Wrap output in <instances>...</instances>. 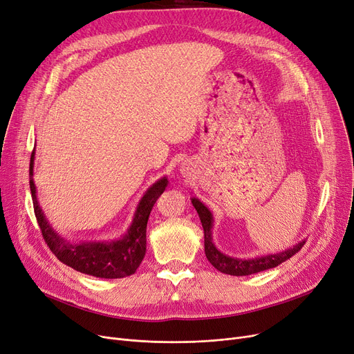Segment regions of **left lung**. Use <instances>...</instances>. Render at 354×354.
<instances>
[{"mask_svg":"<svg viewBox=\"0 0 354 354\" xmlns=\"http://www.w3.org/2000/svg\"><path fill=\"white\" fill-rule=\"evenodd\" d=\"M192 205L195 207L199 219L202 222V228H203V238H205V255L208 258V261L221 272L230 274V275H251L261 272L270 268H274L277 266H280L281 263L287 261L288 258H291L295 252H299L303 245L306 244V239L300 241L299 244L292 245L291 248L284 250L283 252H275V254H268V255H261V257H255V258H236V257H230L225 255L224 252H221L212 241V227H214V216L211 211L203 205V203L198 198H192Z\"/></svg>","mask_w":354,"mask_h":354,"instance_id":"left-lung-1","label":"left lung"}]
</instances>
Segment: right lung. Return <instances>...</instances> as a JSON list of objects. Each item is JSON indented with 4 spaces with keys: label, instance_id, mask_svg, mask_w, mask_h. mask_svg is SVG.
<instances>
[{
    "label": "right lung",
    "instance_id": "obj_1",
    "mask_svg": "<svg viewBox=\"0 0 354 354\" xmlns=\"http://www.w3.org/2000/svg\"><path fill=\"white\" fill-rule=\"evenodd\" d=\"M34 156L35 149L30 159V189L37 222L41 230L43 238L51 252L60 261L76 271L99 278H123L135 274L146 254V227L151 211L158 198L167 187V178L163 176L147 188L139 201L132 224L123 236L115 241H80L70 243L66 238L53 230L47 221L34 185Z\"/></svg>",
    "mask_w": 354,
    "mask_h": 354
}]
</instances>
